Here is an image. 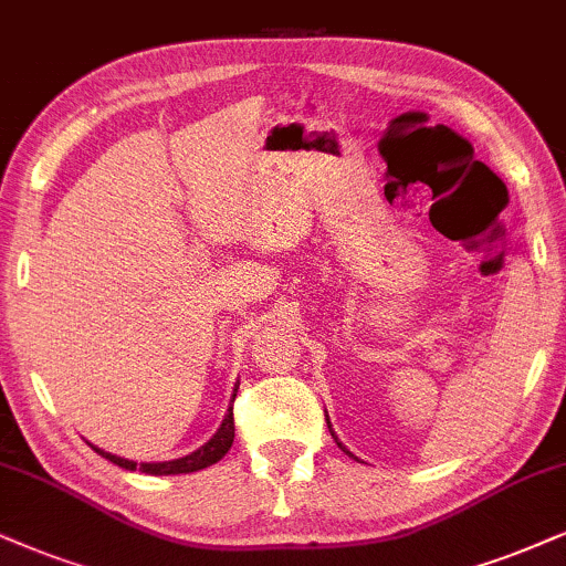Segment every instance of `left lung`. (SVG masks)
<instances>
[{
	"mask_svg": "<svg viewBox=\"0 0 566 566\" xmlns=\"http://www.w3.org/2000/svg\"><path fill=\"white\" fill-rule=\"evenodd\" d=\"M326 420H328V418H326ZM328 428H332V426H328ZM332 436H334V433H332ZM334 441H336V436H334ZM336 443H339V441H336ZM339 447H342V443H339ZM342 452H347V449L342 447ZM347 454H349V452H347Z\"/></svg>",
	"mask_w": 566,
	"mask_h": 566,
	"instance_id": "left-lung-1",
	"label": "left lung"
}]
</instances>
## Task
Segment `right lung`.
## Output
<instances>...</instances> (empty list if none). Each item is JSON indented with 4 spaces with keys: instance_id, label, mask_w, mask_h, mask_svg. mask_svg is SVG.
<instances>
[{
    "instance_id": "1",
    "label": "right lung",
    "mask_w": 566,
    "mask_h": 566,
    "mask_svg": "<svg viewBox=\"0 0 566 566\" xmlns=\"http://www.w3.org/2000/svg\"><path fill=\"white\" fill-rule=\"evenodd\" d=\"M238 386H234L232 402H234V397H238ZM232 441H234V418H232V407H230V410H227V415H224V420H221L219 431L213 433L211 439L203 443V447L196 449V452H190L188 457H180V460L140 462L138 464V462H133V460H125V457L104 452V449L93 447V443H91V449L96 454L106 457V460H109V462L119 464V468H125V470H138L140 468V473H146V475H180V473H196V470H203V468H209V464L219 462L221 457L230 452Z\"/></svg>"
}]
</instances>
